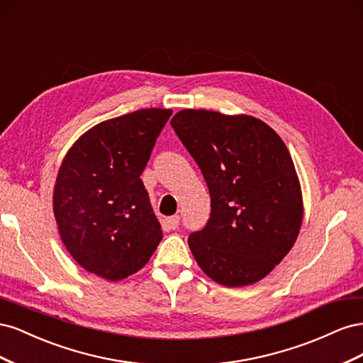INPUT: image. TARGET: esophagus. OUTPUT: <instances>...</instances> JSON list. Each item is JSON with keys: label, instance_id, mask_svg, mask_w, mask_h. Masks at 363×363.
<instances>
[{"label": "esophagus", "instance_id": "1", "mask_svg": "<svg viewBox=\"0 0 363 363\" xmlns=\"http://www.w3.org/2000/svg\"><path fill=\"white\" fill-rule=\"evenodd\" d=\"M167 224L169 225V228H172V230H175L179 227V224H180V216L179 215H174V216H169L168 219H167Z\"/></svg>", "mask_w": 363, "mask_h": 363}]
</instances>
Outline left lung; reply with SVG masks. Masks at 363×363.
<instances>
[{
	"instance_id": "1",
	"label": "left lung",
	"mask_w": 363,
	"mask_h": 363,
	"mask_svg": "<svg viewBox=\"0 0 363 363\" xmlns=\"http://www.w3.org/2000/svg\"><path fill=\"white\" fill-rule=\"evenodd\" d=\"M171 125L211 194V218L188 239L196 263L228 288L257 283L291 251L303 221L301 188L286 145L248 115L184 108Z\"/></svg>"
}]
</instances>
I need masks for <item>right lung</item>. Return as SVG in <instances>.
Wrapping results in <instances>:
<instances>
[{
    "mask_svg": "<svg viewBox=\"0 0 363 363\" xmlns=\"http://www.w3.org/2000/svg\"><path fill=\"white\" fill-rule=\"evenodd\" d=\"M172 115L142 108L87 130L56 179L52 211L69 255L106 280L138 272L156 251L162 228L140 174Z\"/></svg>",
    "mask_w": 363,
    "mask_h": 363,
    "instance_id": "obj_1",
    "label": "right lung"
}]
</instances>
